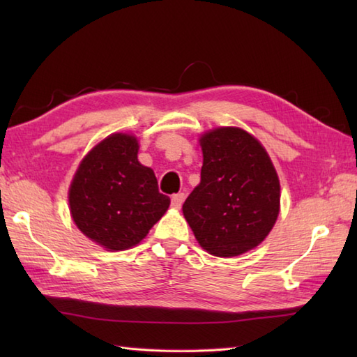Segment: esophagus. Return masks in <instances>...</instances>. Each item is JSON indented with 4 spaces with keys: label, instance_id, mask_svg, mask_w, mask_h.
Segmentation results:
<instances>
[{
    "label": "esophagus",
    "instance_id": "1",
    "mask_svg": "<svg viewBox=\"0 0 357 357\" xmlns=\"http://www.w3.org/2000/svg\"><path fill=\"white\" fill-rule=\"evenodd\" d=\"M185 199V195L184 193H176L172 196V207L173 208H181V206H183V202Z\"/></svg>",
    "mask_w": 357,
    "mask_h": 357
}]
</instances>
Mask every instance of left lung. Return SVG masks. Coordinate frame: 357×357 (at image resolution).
I'll return each mask as SVG.
<instances>
[{
    "mask_svg": "<svg viewBox=\"0 0 357 357\" xmlns=\"http://www.w3.org/2000/svg\"><path fill=\"white\" fill-rule=\"evenodd\" d=\"M201 183L183 211L204 250L238 256L259 245L279 215L280 188L261 142L236 127H221L201 138Z\"/></svg>",
    "mask_w": 357,
    "mask_h": 357,
    "instance_id": "8db88e82",
    "label": "left lung"
}]
</instances>
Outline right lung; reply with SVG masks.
<instances>
[{"mask_svg": "<svg viewBox=\"0 0 357 357\" xmlns=\"http://www.w3.org/2000/svg\"><path fill=\"white\" fill-rule=\"evenodd\" d=\"M138 149L135 136L110 135L82 159L72 181L75 224L109 250L138 244L170 206L153 170L139 164Z\"/></svg>", "mask_w": 357, "mask_h": 357, "instance_id": "right-lung-1", "label": "right lung"}]
</instances>
